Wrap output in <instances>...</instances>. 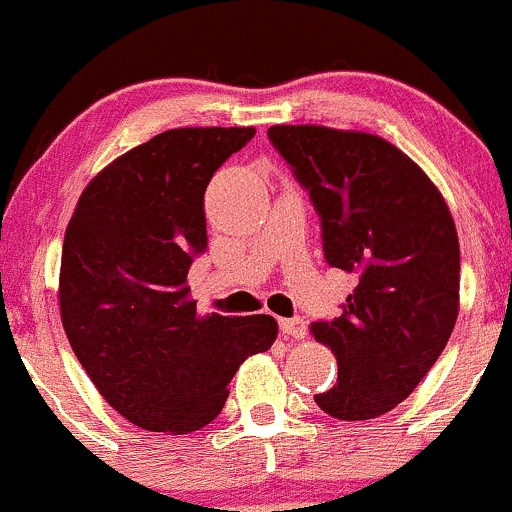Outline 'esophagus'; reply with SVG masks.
Wrapping results in <instances>:
<instances>
[{
	"label": "esophagus",
	"mask_w": 512,
	"mask_h": 512,
	"mask_svg": "<svg viewBox=\"0 0 512 512\" xmlns=\"http://www.w3.org/2000/svg\"><path fill=\"white\" fill-rule=\"evenodd\" d=\"M280 332L285 334L287 339H294V342H299V339L307 337V327H304V322L299 317L282 319V322H280Z\"/></svg>",
	"instance_id": "34e87169"
}]
</instances>
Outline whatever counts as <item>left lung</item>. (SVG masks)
<instances>
[{
  "mask_svg": "<svg viewBox=\"0 0 512 512\" xmlns=\"http://www.w3.org/2000/svg\"><path fill=\"white\" fill-rule=\"evenodd\" d=\"M267 138L322 220L329 267L356 282L339 317L312 324L339 364L314 401L342 421L386 414L436 364L458 317L461 250L446 200L371 133L272 126Z\"/></svg>",
  "mask_w": 512,
  "mask_h": 512,
  "instance_id": "8db88e82",
  "label": "left lung"
}]
</instances>
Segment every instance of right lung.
<instances>
[{"label": "right lung", "instance_id": "obj_1", "mask_svg": "<svg viewBox=\"0 0 512 512\" xmlns=\"http://www.w3.org/2000/svg\"><path fill=\"white\" fill-rule=\"evenodd\" d=\"M252 136L255 128L158 133L86 185L66 227V337L103 399L146 431L208 426L237 366L277 337L267 314L198 317L185 285L208 247L205 188Z\"/></svg>", "mask_w": 512, "mask_h": 512}]
</instances>
